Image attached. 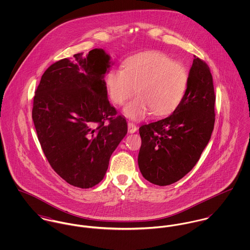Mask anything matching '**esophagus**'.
<instances>
[{"instance_id": "esophagus-1", "label": "esophagus", "mask_w": 250, "mask_h": 250, "mask_svg": "<svg viewBox=\"0 0 250 250\" xmlns=\"http://www.w3.org/2000/svg\"><path fill=\"white\" fill-rule=\"evenodd\" d=\"M137 130H138V127H137L134 123L128 122V132H129V133L133 134V133L137 132Z\"/></svg>"}]
</instances>
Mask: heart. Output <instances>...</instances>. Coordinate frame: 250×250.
<instances>
[{
    "mask_svg": "<svg viewBox=\"0 0 250 250\" xmlns=\"http://www.w3.org/2000/svg\"><path fill=\"white\" fill-rule=\"evenodd\" d=\"M105 83L109 99L116 105L127 101L137 87L139 96L123 112L131 119H143L152 110L155 115H165L178 107L186 93L188 71L166 54L149 51L128 59L123 69H111Z\"/></svg>",
    "mask_w": 250,
    "mask_h": 250,
    "instance_id": "b5f03b06",
    "label": "heart"
}]
</instances>
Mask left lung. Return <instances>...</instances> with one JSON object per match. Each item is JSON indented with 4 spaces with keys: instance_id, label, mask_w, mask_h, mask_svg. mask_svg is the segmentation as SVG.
I'll list each match as a JSON object with an SVG mask.
<instances>
[{
    "instance_id": "8db88e82",
    "label": "left lung",
    "mask_w": 250,
    "mask_h": 250,
    "mask_svg": "<svg viewBox=\"0 0 250 250\" xmlns=\"http://www.w3.org/2000/svg\"><path fill=\"white\" fill-rule=\"evenodd\" d=\"M214 102L210 68L194 56L178 107L169 116L140 128L138 163L144 178L154 185L167 186L192 169L214 130Z\"/></svg>"
}]
</instances>
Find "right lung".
I'll use <instances>...</instances> for the list:
<instances>
[{
    "label": "right lung",
    "mask_w": 250,
    "mask_h": 250,
    "mask_svg": "<svg viewBox=\"0 0 250 250\" xmlns=\"http://www.w3.org/2000/svg\"><path fill=\"white\" fill-rule=\"evenodd\" d=\"M103 49L79 53L52 64L41 77L33 120L52 168L68 184L89 188L100 183L109 158L126 136V119L107 100Z\"/></svg>",
    "instance_id": "1"
}]
</instances>
